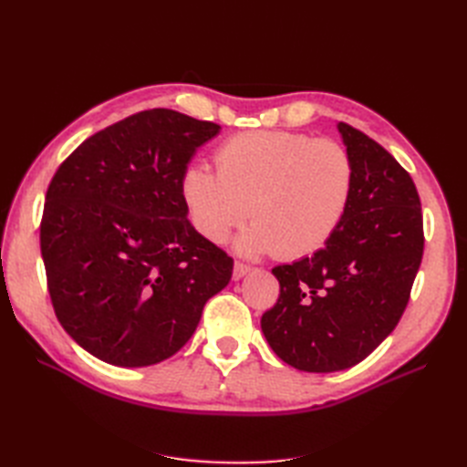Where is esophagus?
I'll list each match as a JSON object with an SVG mask.
<instances>
[{"mask_svg": "<svg viewBox=\"0 0 467 467\" xmlns=\"http://www.w3.org/2000/svg\"><path fill=\"white\" fill-rule=\"evenodd\" d=\"M249 271H251L249 265H245L242 261H235V265H234V280H239L242 276H245Z\"/></svg>", "mask_w": 467, "mask_h": 467, "instance_id": "34e87169", "label": "esophagus"}]
</instances>
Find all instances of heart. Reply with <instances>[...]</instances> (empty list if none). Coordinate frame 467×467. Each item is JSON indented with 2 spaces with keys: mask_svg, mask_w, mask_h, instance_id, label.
Here are the masks:
<instances>
[{
  "mask_svg": "<svg viewBox=\"0 0 467 467\" xmlns=\"http://www.w3.org/2000/svg\"><path fill=\"white\" fill-rule=\"evenodd\" d=\"M216 173L191 165L181 179L192 228L212 244L247 216L255 225L242 237L249 253L273 251L280 261L314 255L341 225L355 165L333 140L298 132L237 134L216 150Z\"/></svg>",
  "mask_w": 467,
  "mask_h": 467,
  "instance_id": "b5f03b06",
  "label": "heart"
}]
</instances>
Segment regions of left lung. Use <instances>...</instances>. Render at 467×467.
Here are the masks:
<instances>
[{
  "label": "left lung",
  "instance_id": "left-lung-1",
  "mask_svg": "<svg viewBox=\"0 0 467 467\" xmlns=\"http://www.w3.org/2000/svg\"><path fill=\"white\" fill-rule=\"evenodd\" d=\"M355 165L347 214L312 257L273 268L280 294L261 317L276 357L304 372L362 362L400 323L425 249L415 182L393 155L338 124Z\"/></svg>",
  "mask_w": 467,
  "mask_h": 467
}]
</instances>
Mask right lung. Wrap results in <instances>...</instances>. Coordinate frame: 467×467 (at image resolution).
<instances>
[{
	"label": "right lung",
	"instance_id": "1",
	"mask_svg": "<svg viewBox=\"0 0 467 467\" xmlns=\"http://www.w3.org/2000/svg\"><path fill=\"white\" fill-rule=\"evenodd\" d=\"M220 130L171 109L136 112L56 169L40 220L54 314L115 366L158 364L185 345L234 259L192 228L181 179Z\"/></svg>",
	"mask_w": 467,
	"mask_h": 467
}]
</instances>
